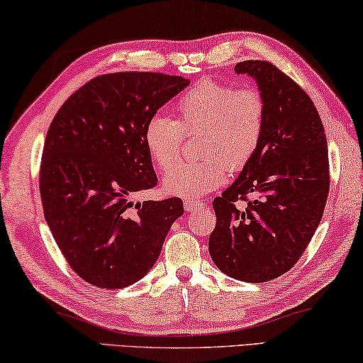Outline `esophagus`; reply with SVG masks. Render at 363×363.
<instances>
[{
    "label": "esophagus",
    "instance_id": "1",
    "mask_svg": "<svg viewBox=\"0 0 363 363\" xmlns=\"http://www.w3.org/2000/svg\"><path fill=\"white\" fill-rule=\"evenodd\" d=\"M183 206H185V211L191 212V211L199 209V207H203L204 201H201V199H185V201H183Z\"/></svg>",
    "mask_w": 363,
    "mask_h": 363
}]
</instances>
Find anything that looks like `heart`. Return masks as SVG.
Masks as SVG:
<instances>
[{
	"mask_svg": "<svg viewBox=\"0 0 363 363\" xmlns=\"http://www.w3.org/2000/svg\"><path fill=\"white\" fill-rule=\"evenodd\" d=\"M175 121L152 116L143 140L152 162L162 172L165 193L194 198L216 189L230 170H242L257 154L264 140L267 103L257 86L233 88L204 77L183 91L174 104ZM201 131L198 163L175 168L183 134Z\"/></svg>",
	"mask_w": 363,
	"mask_h": 363,
	"instance_id": "1",
	"label": "heart"
}]
</instances>
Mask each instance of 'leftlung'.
I'll list each match as a JSON object with an SVG mask.
<instances>
[{
	"mask_svg": "<svg viewBox=\"0 0 363 363\" xmlns=\"http://www.w3.org/2000/svg\"><path fill=\"white\" fill-rule=\"evenodd\" d=\"M235 72L257 80L267 103L265 132L255 157L213 199L217 223L209 252L228 277L264 283L298 264L322 220L330 191L328 146L312 99L275 64L242 61Z\"/></svg>",
	"mask_w": 363,
	"mask_h": 363,
	"instance_id": "8db88e82",
	"label": "left lung"
}]
</instances>
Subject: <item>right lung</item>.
<instances>
[{
  "label": "right lung",
  "mask_w": 363,
  "mask_h": 363,
  "mask_svg": "<svg viewBox=\"0 0 363 363\" xmlns=\"http://www.w3.org/2000/svg\"><path fill=\"white\" fill-rule=\"evenodd\" d=\"M188 80L157 72L98 75L59 108L46 133L40 196L57 247L93 286L141 280L178 217L180 198L132 203L157 185L145 125Z\"/></svg>",
  "instance_id": "obj_1"
}]
</instances>
